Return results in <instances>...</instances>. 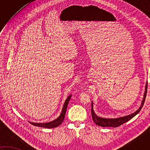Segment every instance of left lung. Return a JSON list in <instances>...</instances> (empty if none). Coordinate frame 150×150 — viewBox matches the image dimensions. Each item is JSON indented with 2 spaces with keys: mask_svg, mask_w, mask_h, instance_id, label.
<instances>
[{
  "mask_svg": "<svg viewBox=\"0 0 150 150\" xmlns=\"http://www.w3.org/2000/svg\"><path fill=\"white\" fill-rule=\"evenodd\" d=\"M147 88H148V84H146V91H145V93H144V98H143L141 106H140L139 109L137 111H136L135 112L133 113V114L129 115L126 116V117L118 118V119H104V118L97 117L96 115V114H95L94 113V111H93V103H92V104H91V116H92V119H93V120L94 121V122L97 125L102 126V127H112V128H114V127H115H115H119L120 125L123 124L124 123L126 122L127 121H128L130 119H132L133 117H135L136 115L139 112V111L141 110L143 105H144V103L145 102L146 93H147Z\"/></svg>",
  "mask_w": 150,
  "mask_h": 150,
  "instance_id": "obj_1",
  "label": "left lung"
}]
</instances>
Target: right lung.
Returning <instances> with one entry per match:
<instances>
[{
  "mask_svg": "<svg viewBox=\"0 0 150 150\" xmlns=\"http://www.w3.org/2000/svg\"><path fill=\"white\" fill-rule=\"evenodd\" d=\"M71 97V95H69V96L67 98V99L65 101V103L64 104L61 114H60V115L57 118L56 120L52 121V122H47V123H34V122H30V123L35 126L42 127V128H55V127L59 126L60 124L63 122L64 119L67 106H68V104Z\"/></svg>",
  "mask_w": 150,
  "mask_h": 150,
  "instance_id": "obj_1",
  "label": "right lung"
}]
</instances>
